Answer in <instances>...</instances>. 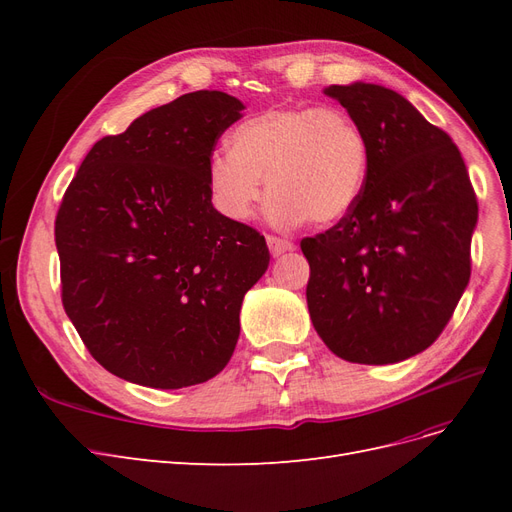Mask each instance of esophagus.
Masks as SVG:
<instances>
[{
	"label": "esophagus",
	"mask_w": 512,
	"mask_h": 512,
	"mask_svg": "<svg viewBox=\"0 0 512 512\" xmlns=\"http://www.w3.org/2000/svg\"><path fill=\"white\" fill-rule=\"evenodd\" d=\"M267 245H269V250H271V256H282V254L294 250V243L292 241L282 239V237H275V235H267Z\"/></svg>",
	"instance_id": "esophagus-1"
}]
</instances>
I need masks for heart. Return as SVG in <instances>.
<instances>
[{
  "mask_svg": "<svg viewBox=\"0 0 512 512\" xmlns=\"http://www.w3.org/2000/svg\"><path fill=\"white\" fill-rule=\"evenodd\" d=\"M367 162V138L346 111L303 104L243 121L230 134V151L211 156L207 181L215 209L228 220L250 218L267 177L275 224H331L359 200Z\"/></svg>",
  "mask_w": 512,
  "mask_h": 512,
  "instance_id": "b5f03b06",
  "label": "heart"
}]
</instances>
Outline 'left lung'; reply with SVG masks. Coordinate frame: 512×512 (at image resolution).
Here are the masks:
<instances>
[{
    "label": "left lung",
    "instance_id": "1",
    "mask_svg": "<svg viewBox=\"0 0 512 512\" xmlns=\"http://www.w3.org/2000/svg\"><path fill=\"white\" fill-rule=\"evenodd\" d=\"M367 138L369 162L354 207L305 237L307 307L339 359L406 361L429 348L470 282L478 203L457 145L397 91L331 85Z\"/></svg>",
    "mask_w": 512,
    "mask_h": 512
}]
</instances>
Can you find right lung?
Masks as SVG:
<instances>
[{
  "mask_svg": "<svg viewBox=\"0 0 512 512\" xmlns=\"http://www.w3.org/2000/svg\"><path fill=\"white\" fill-rule=\"evenodd\" d=\"M243 104L194 91L104 136L55 220L61 301L111 374L183 389L230 361L245 292L269 267L265 237L211 203L207 168Z\"/></svg>",
  "mask_w": 512,
  "mask_h": 512,
  "instance_id": "add662e5",
  "label": "right lung"
}]
</instances>
